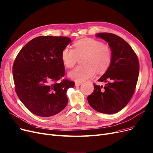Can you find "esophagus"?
Segmentation results:
<instances>
[{"instance_id": "1", "label": "esophagus", "mask_w": 153, "mask_h": 153, "mask_svg": "<svg viewBox=\"0 0 153 153\" xmlns=\"http://www.w3.org/2000/svg\"><path fill=\"white\" fill-rule=\"evenodd\" d=\"M81 84H82L81 82H75V85L76 86H79V85H81Z\"/></svg>"}]
</instances>
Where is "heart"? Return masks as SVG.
<instances>
[{"mask_svg":"<svg viewBox=\"0 0 153 153\" xmlns=\"http://www.w3.org/2000/svg\"><path fill=\"white\" fill-rule=\"evenodd\" d=\"M74 49L65 47L61 52L62 61L65 67L72 68L79 57L83 59L84 65L76 68L69 73V77L82 82L94 77L96 71L99 73L108 70L112 61V50L108 44L94 39H84L74 44Z\"/></svg>","mask_w":153,"mask_h":153,"instance_id":"obj_1","label":"heart"}]
</instances>
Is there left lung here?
Instances as JSON below:
<instances>
[{
  "label": "left lung",
  "instance_id": "left-lung-1",
  "mask_svg": "<svg viewBox=\"0 0 153 153\" xmlns=\"http://www.w3.org/2000/svg\"><path fill=\"white\" fill-rule=\"evenodd\" d=\"M96 37L108 42L112 57L109 68L98 79L105 85L94 84V91L88 101L97 112L114 114L123 109L134 94L139 72L138 58L130 45L118 36L102 32Z\"/></svg>",
  "mask_w": 153,
  "mask_h": 153
}]
</instances>
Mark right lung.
I'll return each mask as SVG.
<instances>
[{
	"label": "right lung",
	"mask_w": 153,
	"mask_h": 153,
	"mask_svg": "<svg viewBox=\"0 0 153 153\" xmlns=\"http://www.w3.org/2000/svg\"><path fill=\"white\" fill-rule=\"evenodd\" d=\"M71 40L65 37L39 36L20 51L13 65L15 89L21 101L32 113L50 117L67 105L66 92L74 82L64 76L61 52Z\"/></svg>",
	"instance_id": "obj_1"
}]
</instances>
